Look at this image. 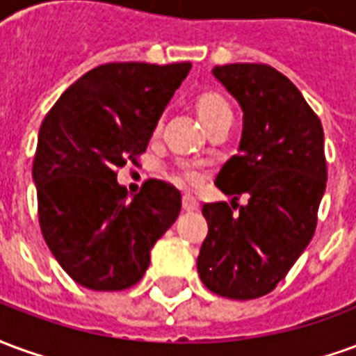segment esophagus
Wrapping results in <instances>:
<instances>
[{"instance_id":"esophagus-1","label":"esophagus","mask_w":356,"mask_h":356,"mask_svg":"<svg viewBox=\"0 0 356 356\" xmlns=\"http://www.w3.org/2000/svg\"><path fill=\"white\" fill-rule=\"evenodd\" d=\"M183 209L185 211H196L198 209V202L191 198V196H183Z\"/></svg>"}]
</instances>
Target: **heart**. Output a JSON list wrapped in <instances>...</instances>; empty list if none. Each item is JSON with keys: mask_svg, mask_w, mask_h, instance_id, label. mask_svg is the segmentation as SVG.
Wrapping results in <instances>:
<instances>
[{"mask_svg": "<svg viewBox=\"0 0 356 356\" xmlns=\"http://www.w3.org/2000/svg\"><path fill=\"white\" fill-rule=\"evenodd\" d=\"M194 110H196L202 124L206 125L208 129L232 118L227 101L221 95L213 93V91H204V93L198 95L194 99ZM160 129H162V120L156 124L154 137L160 133ZM170 179L175 185L181 186V188H194V186L198 185V181H200V173H198V170H194L193 165L181 163V165L170 171Z\"/></svg>", "mask_w": 356, "mask_h": 356, "instance_id": "b5f03b06", "label": "heart"}]
</instances>
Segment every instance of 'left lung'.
<instances>
[{
  "instance_id": "8db88e82",
  "label": "left lung",
  "mask_w": 356,
  "mask_h": 356,
  "mask_svg": "<svg viewBox=\"0 0 356 356\" xmlns=\"http://www.w3.org/2000/svg\"><path fill=\"white\" fill-rule=\"evenodd\" d=\"M213 76L240 102L244 127L238 154L216 179L234 196L233 208L204 204L208 236L196 265L217 296L255 299L275 290L313 238L328 177L324 131L299 89L273 66L236 63L216 66ZM240 193L250 200L239 209Z\"/></svg>"
}]
</instances>
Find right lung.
Wrapping results in <instances>:
<instances>
[{
  "label": "right lung",
  "instance_id": "1",
  "mask_svg": "<svg viewBox=\"0 0 356 356\" xmlns=\"http://www.w3.org/2000/svg\"><path fill=\"white\" fill-rule=\"evenodd\" d=\"M191 63H108L83 74L47 112L38 135V217L51 254L81 286L131 288L181 211L175 186L148 179L127 200L118 168L137 163Z\"/></svg>",
  "mask_w": 356,
  "mask_h": 356
}]
</instances>
